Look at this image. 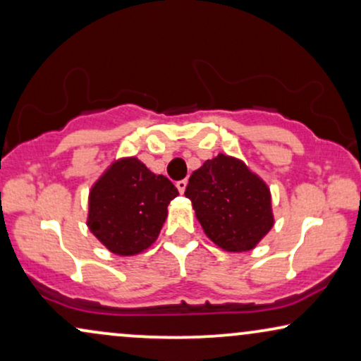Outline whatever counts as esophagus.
<instances>
[{"instance_id": "1", "label": "esophagus", "mask_w": 361, "mask_h": 361, "mask_svg": "<svg viewBox=\"0 0 361 361\" xmlns=\"http://www.w3.org/2000/svg\"><path fill=\"white\" fill-rule=\"evenodd\" d=\"M186 185H188V181H186V180H180V181H176V188H178V191H180L181 195L185 193Z\"/></svg>"}]
</instances>
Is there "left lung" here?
Here are the masks:
<instances>
[{"mask_svg":"<svg viewBox=\"0 0 361 361\" xmlns=\"http://www.w3.org/2000/svg\"><path fill=\"white\" fill-rule=\"evenodd\" d=\"M185 196L204 235L225 252H250L275 225L270 188L240 158L207 159L191 173Z\"/></svg>","mask_w":361,"mask_h":361,"instance_id":"8db88e82","label":"left lung"}]
</instances>
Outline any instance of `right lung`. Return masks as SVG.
Returning a JSON list of instances; mask_svg holds the SVG:
<instances>
[{"instance_id":"obj_1","label":"right lung","mask_w":361,"mask_h":361,"mask_svg":"<svg viewBox=\"0 0 361 361\" xmlns=\"http://www.w3.org/2000/svg\"><path fill=\"white\" fill-rule=\"evenodd\" d=\"M176 196L166 176L136 157L118 158L91 186L86 225L111 253L135 257L157 241Z\"/></svg>"}]
</instances>
